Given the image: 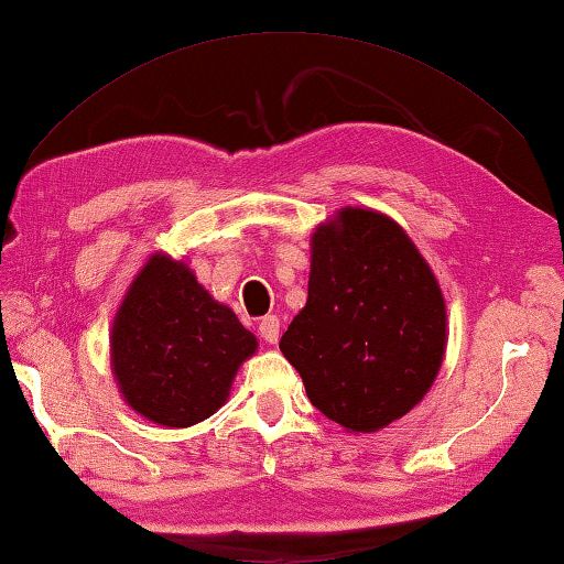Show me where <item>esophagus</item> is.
Instances as JSON below:
<instances>
[{
    "mask_svg": "<svg viewBox=\"0 0 564 564\" xmlns=\"http://www.w3.org/2000/svg\"><path fill=\"white\" fill-rule=\"evenodd\" d=\"M259 335L269 341V345H275V341H279V335H281V323H279V317L275 315H267V317H261V323H259Z\"/></svg>",
    "mask_w": 564,
    "mask_h": 564,
    "instance_id": "obj_1",
    "label": "esophagus"
}]
</instances>
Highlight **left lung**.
<instances>
[{
	"instance_id": "1",
	"label": "left lung",
	"mask_w": 564,
	"mask_h": 564,
	"mask_svg": "<svg viewBox=\"0 0 564 564\" xmlns=\"http://www.w3.org/2000/svg\"><path fill=\"white\" fill-rule=\"evenodd\" d=\"M279 347L319 413L347 433H377L437 379L447 349L443 289L395 219L341 207L311 235L307 301Z\"/></svg>"
}]
</instances>
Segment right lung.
Masks as SVG:
<instances>
[{
  "instance_id": "add662e5",
  "label": "right lung",
  "mask_w": 564,
  "mask_h": 564,
  "mask_svg": "<svg viewBox=\"0 0 564 564\" xmlns=\"http://www.w3.org/2000/svg\"><path fill=\"white\" fill-rule=\"evenodd\" d=\"M259 339L215 301L183 259L153 251L129 283L109 333L121 399L143 421L191 427L229 399Z\"/></svg>"
}]
</instances>
